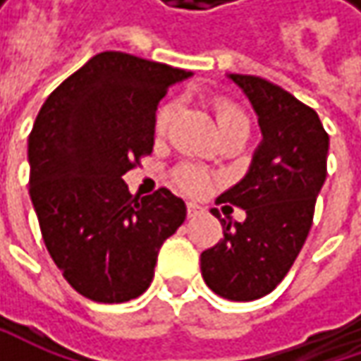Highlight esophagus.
Wrapping results in <instances>:
<instances>
[{"label": "esophagus", "instance_id": "34e87169", "mask_svg": "<svg viewBox=\"0 0 361 361\" xmlns=\"http://www.w3.org/2000/svg\"><path fill=\"white\" fill-rule=\"evenodd\" d=\"M201 207L197 204V202H188L187 204V215L192 219V216H197V215H201Z\"/></svg>", "mask_w": 361, "mask_h": 361}]
</instances>
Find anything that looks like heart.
I'll return each instance as SVG.
<instances>
[{
    "label": "heart",
    "instance_id": "1",
    "mask_svg": "<svg viewBox=\"0 0 361 361\" xmlns=\"http://www.w3.org/2000/svg\"><path fill=\"white\" fill-rule=\"evenodd\" d=\"M174 110H176V106H174L173 102H166V104L160 106L159 112H157V118H154V132H157V134H164L166 128L171 126ZM213 110H215L219 128L225 126V124H231V122H237V120H247L241 110L233 104V102L225 100V98H216L215 102H213ZM174 183H176V187L187 190L190 195H201V192H204V190L209 188L211 178H209V174L204 173L202 169H199V166L185 164V166H180V169L174 173Z\"/></svg>",
    "mask_w": 361,
    "mask_h": 361
}]
</instances>
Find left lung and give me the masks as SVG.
<instances>
[{"label":"left lung","instance_id":"8db88e82","mask_svg":"<svg viewBox=\"0 0 361 361\" xmlns=\"http://www.w3.org/2000/svg\"><path fill=\"white\" fill-rule=\"evenodd\" d=\"M251 102L261 142L249 171L216 202L245 209L223 225V239L201 253L204 283L231 301H253L281 283L312 229L315 199L327 176L329 136L317 112L263 78L227 74Z\"/></svg>","mask_w":361,"mask_h":361}]
</instances>
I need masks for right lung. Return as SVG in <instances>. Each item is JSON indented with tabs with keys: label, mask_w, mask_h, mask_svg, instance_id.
<instances>
[{
	"label": "right lung",
	"mask_w": 361,
	"mask_h": 361,
	"mask_svg": "<svg viewBox=\"0 0 361 361\" xmlns=\"http://www.w3.org/2000/svg\"><path fill=\"white\" fill-rule=\"evenodd\" d=\"M192 72L102 51L51 92L27 140L30 197L66 281L98 303L142 295L187 216L169 188L132 197L122 176L154 146L157 106Z\"/></svg>",
	"instance_id": "right-lung-1"
}]
</instances>
